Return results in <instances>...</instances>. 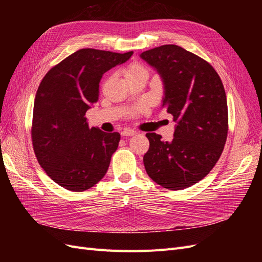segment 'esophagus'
Here are the masks:
<instances>
[{
  "instance_id": "34e87169",
  "label": "esophagus",
  "mask_w": 262,
  "mask_h": 262,
  "mask_svg": "<svg viewBox=\"0 0 262 262\" xmlns=\"http://www.w3.org/2000/svg\"><path fill=\"white\" fill-rule=\"evenodd\" d=\"M121 134L123 137H131V136H136L137 134V131H134L132 129H124Z\"/></svg>"
}]
</instances>
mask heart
Instances as JSON below:
<instances>
[{"mask_svg":"<svg viewBox=\"0 0 262 262\" xmlns=\"http://www.w3.org/2000/svg\"><path fill=\"white\" fill-rule=\"evenodd\" d=\"M124 76L125 80L132 77H138V76H148V71L145 67L142 64H139V63H134V64L129 66L124 70Z\"/></svg>","mask_w":262,"mask_h":262,"instance_id":"1","label":"heart"}]
</instances>
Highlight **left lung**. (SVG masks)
I'll list each match as a JSON object with an SVG mask.
<instances>
[{
  "label": "left lung",
  "mask_w": 262,
  "mask_h": 262,
  "mask_svg": "<svg viewBox=\"0 0 262 262\" xmlns=\"http://www.w3.org/2000/svg\"><path fill=\"white\" fill-rule=\"evenodd\" d=\"M140 57L161 75L162 107L177 123L170 142L146 133L145 170L166 189L191 187L212 170L224 149L228 112L223 83L209 62L176 45L156 47Z\"/></svg>",
  "instance_id": "left-lung-1"
}]
</instances>
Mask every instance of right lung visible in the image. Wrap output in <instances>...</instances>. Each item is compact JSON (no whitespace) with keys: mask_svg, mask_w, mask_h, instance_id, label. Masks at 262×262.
<instances>
[{"mask_svg":"<svg viewBox=\"0 0 262 262\" xmlns=\"http://www.w3.org/2000/svg\"><path fill=\"white\" fill-rule=\"evenodd\" d=\"M132 54L81 49L42 78L35 97L31 140L39 165L59 186L85 191L106 175L120 134L90 129L85 114L98 100L102 74Z\"/></svg>","mask_w":262,"mask_h":262,"instance_id":"1","label":"right lung"}]
</instances>
